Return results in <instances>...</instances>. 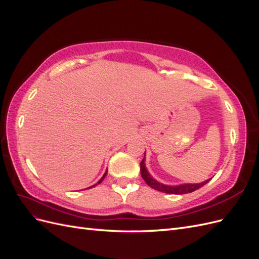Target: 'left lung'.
<instances>
[{
    "instance_id": "obj_1",
    "label": "left lung",
    "mask_w": 259,
    "mask_h": 259,
    "mask_svg": "<svg viewBox=\"0 0 259 259\" xmlns=\"http://www.w3.org/2000/svg\"><path fill=\"white\" fill-rule=\"evenodd\" d=\"M140 174H142V177L144 178L147 185L150 186L152 189H155V190L161 191V192L170 193V194L190 193V192L198 190L199 188L203 187L209 182V179H207V180H205V182L200 183V184H184V185H179V186H167V185L160 184L159 182H156L155 179H153L151 177V175L148 173V170L145 165V158L142 162H140Z\"/></svg>"
}]
</instances>
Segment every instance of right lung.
I'll list each match as a JSON object with an SVG mask.
<instances>
[{"instance_id":"obj_1","label":"right lung","mask_w":259,"mask_h":259,"mask_svg":"<svg viewBox=\"0 0 259 259\" xmlns=\"http://www.w3.org/2000/svg\"><path fill=\"white\" fill-rule=\"evenodd\" d=\"M106 175H107V171H106V173H105V174H104V176H103V177H101V178H100V179H99V182H98V183H97V184H96V185H93V186H91V187H90V188H92V187H95V186H97V185H98V184H100V183H101V182H103V180H104V178H105V177H106ZM88 189H89V188H88Z\"/></svg>"}]
</instances>
